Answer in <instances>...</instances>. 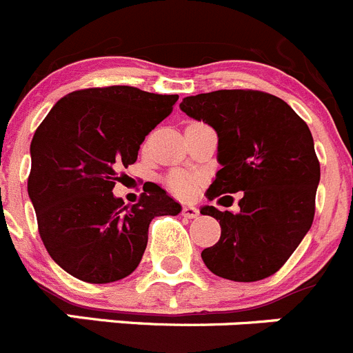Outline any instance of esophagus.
<instances>
[{
  "instance_id": "esophagus-1",
  "label": "esophagus",
  "mask_w": 353,
  "mask_h": 353,
  "mask_svg": "<svg viewBox=\"0 0 353 353\" xmlns=\"http://www.w3.org/2000/svg\"><path fill=\"white\" fill-rule=\"evenodd\" d=\"M199 209L193 205H184L183 207V216L186 217V219H195L196 216H199Z\"/></svg>"
}]
</instances>
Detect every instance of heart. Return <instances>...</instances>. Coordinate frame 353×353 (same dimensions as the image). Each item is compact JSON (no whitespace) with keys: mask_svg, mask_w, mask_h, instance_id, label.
Masks as SVG:
<instances>
[{"mask_svg":"<svg viewBox=\"0 0 353 353\" xmlns=\"http://www.w3.org/2000/svg\"><path fill=\"white\" fill-rule=\"evenodd\" d=\"M167 184H169L170 192L174 195L181 196V199H192V196H195L196 190H199V181H196V177L190 176L186 172H181V170L170 174L169 179H167Z\"/></svg>","mask_w":353,"mask_h":353,"instance_id":"b5f03b06","label":"heart"}]
</instances>
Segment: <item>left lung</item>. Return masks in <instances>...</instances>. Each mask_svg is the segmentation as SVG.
Masks as SVG:
<instances>
[{"label":"left lung","mask_w":353,"mask_h":353,"mask_svg":"<svg viewBox=\"0 0 353 353\" xmlns=\"http://www.w3.org/2000/svg\"><path fill=\"white\" fill-rule=\"evenodd\" d=\"M179 108L217 134L221 169L207 199L243 193L236 214L214 205L200 209L221 225L219 242L202 251L203 263L214 275L235 282L273 275L314 223L321 165L310 128L288 102L258 90L190 95Z\"/></svg>","instance_id":"obj_1"}]
</instances>
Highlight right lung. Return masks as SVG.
Returning a JSON list of instances; mask_svg holds the SVG:
<instances>
[{"mask_svg": "<svg viewBox=\"0 0 353 353\" xmlns=\"http://www.w3.org/2000/svg\"><path fill=\"white\" fill-rule=\"evenodd\" d=\"M177 99L127 85L85 88L62 97L36 128L28 193L48 254L69 275L121 281L141 263L151 219L181 212L158 184L134 205L113 195L120 169L137 160Z\"/></svg>", "mask_w": 353, "mask_h": 353, "instance_id": "obj_1", "label": "right lung"}]
</instances>
